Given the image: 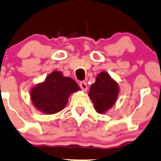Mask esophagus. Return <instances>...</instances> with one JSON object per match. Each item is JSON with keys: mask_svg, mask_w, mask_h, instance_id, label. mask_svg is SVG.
<instances>
[{"mask_svg": "<svg viewBox=\"0 0 161 161\" xmlns=\"http://www.w3.org/2000/svg\"><path fill=\"white\" fill-rule=\"evenodd\" d=\"M79 86H80V88L83 91H86L88 89L87 84H86V82H84V81H82V82H79Z\"/></svg>", "mask_w": 161, "mask_h": 161, "instance_id": "1", "label": "esophagus"}]
</instances>
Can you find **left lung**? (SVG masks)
Returning <instances> with one entry per match:
<instances>
[{
  "label": "left lung",
  "mask_w": 161,
  "mask_h": 161,
  "mask_svg": "<svg viewBox=\"0 0 161 161\" xmlns=\"http://www.w3.org/2000/svg\"><path fill=\"white\" fill-rule=\"evenodd\" d=\"M119 93L118 85L106 72H101L96 77V82L91 86L89 96L93 103L95 109L103 113L112 107Z\"/></svg>",
  "instance_id": "left-lung-1"
}]
</instances>
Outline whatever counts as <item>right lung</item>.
Masks as SVG:
<instances>
[{"label":"right lung","mask_w":161,"mask_h":161,"mask_svg":"<svg viewBox=\"0 0 161 161\" xmlns=\"http://www.w3.org/2000/svg\"><path fill=\"white\" fill-rule=\"evenodd\" d=\"M79 89L75 80L56 71L32 89L31 99L37 109L46 114H54L64 109L69 95Z\"/></svg>","instance_id":"1"}]
</instances>
